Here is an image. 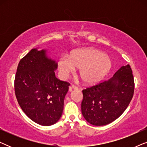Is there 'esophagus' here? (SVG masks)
<instances>
[{
	"label": "esophagus",
	"instance_id": "1",
	"mask_svg": "<svg viewBox=\"0 0 147 147\" xmlns=\"http://www.w3.org/2000/svg\"><path fill=\"white\" fill-rule=\"evenodd\" d=\"M72 89H74V90H78V87H77V86H75V85H72L71 87H69V91H71V90Z\"/></svg>",
	"mask_w": 147,
	"mask_h": 147
}]
</instances>
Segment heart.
Listing matches in <instances>:
<instances>
[{
	"mask_svg": "<svg viewBox=\"0 0 147 147\" xmlns=\"http://www.w3.org/2000/svg\"><path fill=\"white\" fill-rule=\"evenodd\" d=\"M112 63L110 58L103 52L94 48L78 49L69 57L59 58L58 68L63 78L73 73L79 68V75L86 84H94L102 80L110 71Z\"/></svg>",
	"mask_w": 147,
	"mask_h": 147,
	"instance_id": "b5f03b06",
	"label": "heart"
}]
</instances>
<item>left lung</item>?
<instances>
[{
    "label": "left lung",
    "mask_w": 147,
    "mask_h": 147,
    "mask_svg": "<svg viewBox=\"0 0 147 147\" xmlns=\"http://www.w3.org/2000/svg\"><path fill=\"white\" fill-rule=\"evenodd\" d=\"M134 90L131 67L129 64L122 66L111 79L82 90V115L93 125H106L117 119L127 108Z\"/></svg>",
    "instance_id": "8db88e82"
}]
</instances>
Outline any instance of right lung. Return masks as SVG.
<instances>
[{
  "mask_svg": "<svg viewBox=\"0 0 147 147\" xmlns=\"http://www.w3.org/2000/svg\"><path fill=\"white\" fill-rule=\"evenodd\" d=\"M45 50L33 49L20 60L15 78V96L30 119L50 126L61 118L69 83L55 77L57 67Z\"/></svg>",
  "mask_w": 147,
  "mask_h": 147,
  "instance_id": "1",
  "label": "right lung"
}]
</instances>
